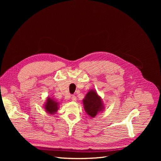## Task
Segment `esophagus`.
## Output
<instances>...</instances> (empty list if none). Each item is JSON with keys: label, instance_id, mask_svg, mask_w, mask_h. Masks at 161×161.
<instances>
[{"label": "esophagus", "instance_id": "esophagus-1", "mask_svg": "<svg viewBox=\"0 0 161 161\" xmlns=\"http://www.w3.org/2000/svg\"><path fill=\"white\" fill-rule=\"evenodd\" d=\"M71 99H72V101H76V99H77V98H76V97H75V96L73 95V96L71 97Z\"/></svg>", "mask_w": 161, "mask_h": 161}]
</instances>
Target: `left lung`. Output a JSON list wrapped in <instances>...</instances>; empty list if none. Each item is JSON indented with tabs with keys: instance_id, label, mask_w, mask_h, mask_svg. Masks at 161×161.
Here are the masks:
<instances>
[{
	"instance_id": "1",
	"label": "left lung",
	"mask_w": 161,
	"mask_h": 161,
	"mask_svg": "<svg viewBox=\"0 0 161 161\" xmlns=\"http://www.w3.org/2000/svg\"><path fill=\"white\" fill-rule=\"evenodd\" d=\"M83 108L86 112L91 118L104 109V104L101 97L97 94L96 90L91 89L83 99Z\"/></svg>"
}]
</instances>
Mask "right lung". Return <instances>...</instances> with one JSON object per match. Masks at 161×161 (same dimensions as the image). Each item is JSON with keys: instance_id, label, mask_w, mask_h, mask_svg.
Masks as SVG:
<instances>
[{"instance_id": "add662e5", "label": "right lung", "mask_w": 161, "mask_h": 161, "mask_svg": "<svg viewBox=\"0 0 161 161\" xmlns=\"http://www.w3.org/2000/svg\"><path fill=\"white\" fill-rule=\"evenodd\" d=\"M59 103L57 102L52 97H48L46 99V102L44 105V108L47 113L49 114H55L57 113L58 109Z\"/></svg>"}]
</instances>
